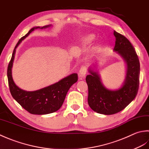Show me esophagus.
Segmentation results:
<instances>
[{
	"label": "esophagus",
	"mask_w": 149,
	"mask_h": 149,
	"mask_svg": "<svg viewBox=\"0 0 149 149\" xmlns=\"http://www.w3.org/2000/svg\"><path fill=\"white\" fill-rule=\"evenodd\" d=\"M86 72H87L86 67V66L81 67L80 69V71H79V73H78L79 78H80V80H82L83 78H85V77H86Z\"/></svg>",
	"instance_id": "34e87169"
}]
</instances>
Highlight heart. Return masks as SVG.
<instances>
[{
  "mask_svg": "<svg viewBox=\"0 0 149 149\" xmlns=\"http://www.w3.org/2000/svg\"><path fill=\"white\" fill-rule=\"evenodd\" d=\"M95 36L94 35L90 34L85 36L82 38V42L84 45H89L92 43V42L95 40Z\"/></svg>",
  "mask_w": 149,
  "mask_h": 149,
  "instance_id": "heart-1",
  "label": "heart"
}]
</instances>
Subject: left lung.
I'll return each mask as SVG.
<instances>
[{
    "label": "left lung",
    "instance_id": "left-lung-1",
    "mask_svg": "<svg viewBox=\"0 0 149 149\" xmlns=\"http://www.w3.org/2000/svg\"><path fill=\"white\" fill-rule=\"evenodd\" d=\"M116 38L113 51L125 63V80L120 87L109 89L103 84L96 65L89 67L86 82L88 86V104L92 110L105 115L119 113L133 101L139 87L140 65L134 47L126 37L114 31Z\"/></svg>",
    "mask_w": 149,
    "mask_h": 149
}]
</instances>
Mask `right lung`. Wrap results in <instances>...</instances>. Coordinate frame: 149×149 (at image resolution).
<instances>
[{
  "mask_svg": "<svg viewBox=\"0 0 149 149\" xmlns=\"http://www.w3.org/2000/svg\"><path fill=\"white\" fill-rule=\"evenodd\" d=\"M51 26L52 25L43 27L37 26L30 29L29 32L18 42L8 67V84L12 96L24 109L32 114L43 115L57 111L62 107L69 89L78 80V74L72 73L56 83L33 91H27L20 89L14 82L12 77V67L17 47L22 40L35 29H46Z\"/></svg>",
  "mask_w": 149,
  "mask_h": 149,
  "instance_id": "obj_1",
  "label": "right lung"
}]
</instances>
